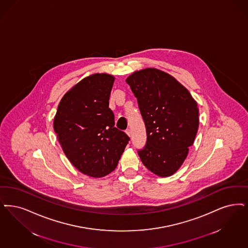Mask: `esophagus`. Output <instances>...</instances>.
Segmentation results:
<instances>
[{
    "instance_id": "obj_1",
    "label": "esophagus",
    "mask_w": 248,
    "mask_h": 248,
    "mask_svg": "<svg viewBox=\"0 0 248 248\" xmlns=\"http://www.w3.org/2000/svg\"><path fill=\"white\" fill-rule=\"evenodd\" d=\"M125 133L128 135V137H131V130H130V129H127V130L125 131Z\"/></svg>"
}]
</instances>
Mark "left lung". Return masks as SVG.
Returning <instances> with one entry per match:
<instances>
[{"label": "left lung", "mask_w": 248, "mask_h": 248, "mask_svg": "<svg viewBox=\"0 0 248 248\" xmlns=\"http://www.w3.org/2000/svg\"><path fill=\"white\" fill-rule=\"evenodd\" d=\"M138 99L147 130V143L139 150L143 164L160 177L175 173L188 154L199 125L197 101L173 77L146 68L126 78Z\"/></svg>", "instance_id": "obj_1"}]
</instances>
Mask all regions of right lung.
<instances>
[{
  "instance_id": "right-lung-1",
  "label": "right lung",
  "mask_w": 248,
  "mask_h": 248,
  "mask_svg": "<svg viewBox=\"0 0 248 248\" xmlns=\"http://www.w3.org/2000/svg\"><path fill=\"white\" fill-rule=\"evenodd\" d=\"M114 77L93 74L62 98L53 120L60 145L71 163L90 177H103L116 168L130 139L114 127L109 108Z\"/></svg>"
}]
</instances>
